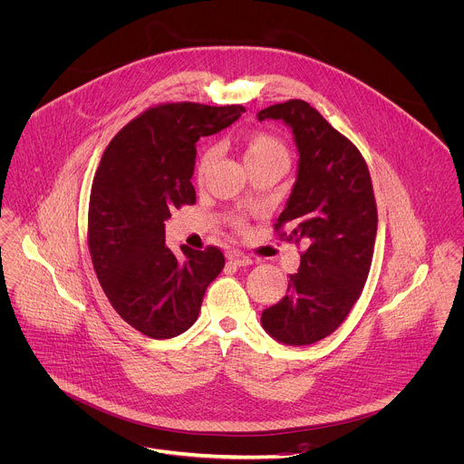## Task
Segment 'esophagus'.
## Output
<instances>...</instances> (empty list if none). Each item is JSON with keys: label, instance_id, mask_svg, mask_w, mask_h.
<instances>
[{"label": "esophagus", "instance_id": "1", "mask_svg": "<svg viewBox=\"0 0 464 464\" xmlns=\"http://www.w3.org/2000/svg\"><path fill=\"white\" fill-rule=\"evenodd\" d=\"M226 258H227L229 262H233L235 266H251V264H253V258H251V256H247L246 253L238 251V249H231V251H227Z\"/></svg>", "mask_w": 464, "mask_h": 464}]
</instances>
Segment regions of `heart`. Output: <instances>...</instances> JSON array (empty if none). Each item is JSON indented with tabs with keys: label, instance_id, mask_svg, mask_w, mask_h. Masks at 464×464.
I'll return each instance as SVG.
<instances>
[{
	"label": "heart",
	"instance_id": "obj_1",
	"mask_svg": "<svg viewBox=\"0 0 464 464\" xmlns=\"http://www.w3.org/2000/svg\"><path fill=\"white\" fill-rule=\"evenodd\" d=\"M240 144H242L246 164L271 160V159H287L285 144L280 139H276L275 135H269V133H264V131H255V133L246 135ZM213 159H215V150L213 148H206L200 153V159H198V164H197L198 177H204L208 173Z\"/></svg>",
	"mask_w": 464,
	"mask_h": 464
}]
</instances>
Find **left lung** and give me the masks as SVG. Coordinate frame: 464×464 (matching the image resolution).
I'll use <instances>...</instances> for the list:
<instances>
[{"mask_svg": "<svg viewBox=\"0 0 464 464\" xmlns=\"http://www.w3.org/2000/svg\"><path fill=\"white\" fill-rule=\"evenodd\" d=\"M284 121L295 135L298 173L275 229L304 244L287 295L262 313V327L285 345H311L333 334L360 298L369 276L378 209L360 150L318 110L300 99L258 111V121Z\"/></svg>", "mask_w": 464, "mask_h": 464, "instance_id": "1", "label": "left lung"}]
</instances>
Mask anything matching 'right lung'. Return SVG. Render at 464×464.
<instances>
[{
    "mask_svg": "<svg viewBox=\"0 0 464 464\" xmlns=\"http://www.w3.org/2000/svg\"><path fill=\"white\" fill-rule=\"evenodd\" d=\"M244 108L169 102L128 122L104 150L88 206V247L117 314L153 340L188 331L208 285L224 269L218 247H166L169 209L195 204L197 140L233 124Z\"/></svg>",
    "mask_w": 464,
    "mask_h": 464,
    "instance_id": "add662e5",
    "label": "right lung"
}]
</instances>
